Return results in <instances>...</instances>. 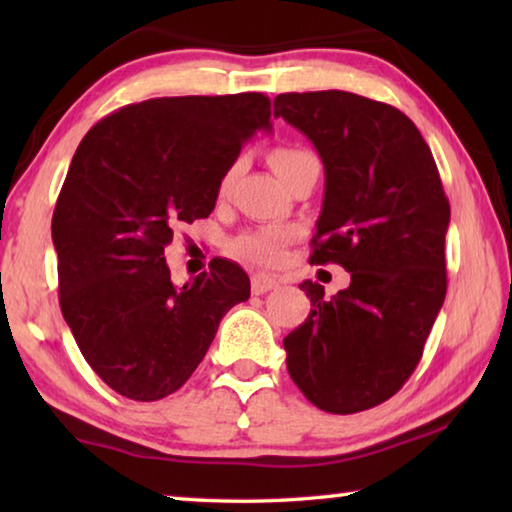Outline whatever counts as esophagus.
Instances as JSON below:
<instances>
[{
  "instance_id": "esophagus-1",
  "label": "esophagus",
  "mask_w": 512,
  "mask_h": 512,
  "mask_svg": "<svg viewBox=\"0 0 512 512\" xmlns=\"http://www.w3.org/2000/svg\"><path fill=\"white\" fill-rule=\"evenodd\" d=\"M277 287V280L273 275H266V273H255L253 280H250V289H253L255 296H262V293L271 291Z\"/></svg>"
}]
</instances>
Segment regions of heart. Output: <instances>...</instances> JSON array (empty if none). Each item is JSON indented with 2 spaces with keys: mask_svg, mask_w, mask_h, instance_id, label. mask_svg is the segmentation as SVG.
<instances>
[{
  "mask_svg": "<svg viewBox=\"0 0 512 512\" xmlns=\"http://www.w3.org/2000/svg\"><path fill=\"white\" fill-rule=\"evenodd\" d=\"M316 153L309 149H302V146H277L271 153V164L277 176H280L284 183L293 176V173L300 171L305 164L316 162ZM232 178H235V169H230L221 180V194L230 189ZM293 239L291 228H257L248 230L244 235L235 239V253L241 257L255 259L259 264H275L277 259L282 257L284 248H287L289 241Z\"/></svg>",
  "mask_w": 512,
  "mask_h": 512,
  "instance_id": "obj_1",
  "label": "heart"
}]
</instances>
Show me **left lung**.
<instances>
[{"mask_svg":"<svg viewBox=\"0 0 512 512\" xmlns=\"http://www.w3.org/2000/svg\"><path fill=\"white\" fill-rule=\"evenodd\" d=\"M314 142L325 196L311 262L341 264L350 287L325 298L318 282L305 323L284 339L287 368L327 413H359L413 375L447 293L449 201L413 121L352 92H287L273 101Z\"/></svg>","mask_w":512,"mask_h":512,"instance_id":"8db88e82","label":"left lung"}]
</instances>
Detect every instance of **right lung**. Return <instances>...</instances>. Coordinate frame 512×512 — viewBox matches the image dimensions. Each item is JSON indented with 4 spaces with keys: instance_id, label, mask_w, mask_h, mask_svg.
Returning <instances> with one entry per match:
<instances>
[{
    "instance_id": "right-lung-1",
    "label": "right lung",
    "mask_w": 512,
    "mask_h": 512,
    "mask_svg": "<svg viewBox=\"0 0 512 512\" xmlns=\"http://www.w3.org/2000/svg\"><path fill=\"white\" fill-rule=\"evenodd\" d=\"M257 131H271L262 92L162 97L103 117L74 153L51 219L60 311L90 368L128 400L176 393L221 318L250 296L228 259L176 289L164 248L180 225L210 216Z\"/></svg>"
}]
</instances>
